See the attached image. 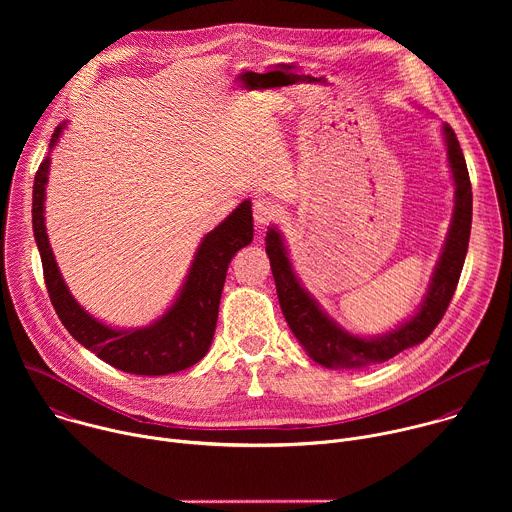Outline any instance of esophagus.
I'll return each mask as SVG.
<instances>
[{
	"instance_id": "obj_1",
	"label": "esophagus",
	"mask_w": 512,
	"mask_h": 512,
	"mask_svg": "<svg viewBox=\"0 0 512 512\" xmlns=\"http://www.w3.org/2000/svg\"><path fill=\"white\" fill-rule=\"evenodd\" d=\"M277 206L267 198H257L253 202V218L257 227H267L271 221H275Z\"/></svg>"
}]
</instances>
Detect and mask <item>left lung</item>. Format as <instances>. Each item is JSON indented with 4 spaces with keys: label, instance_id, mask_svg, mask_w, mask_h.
Returning a JSON list of instances; mask_svg holds the SVG:
<instances>
[{
    "label": "left lung",
    "instance_id": "obj_1",
    "mask_svg": "<svg viewBox=\"0 0 512 512\" xmlns=\"http://www.w3.org/2000/svg\"><path fill=\"white\" fill-rule=\"evenodd\" d=\"M448 164L454 178V216L444 243V251L437 261L427 296L419 310L395 330L360 338L340 328L302 287L294 267L289 263L283 237L275 227H269L265 237V251L271 261V271L277 287V298L287 326L298 342L306 348L312 360L326 369H364L371 364L385 362L405 348L423 342L433 328L444 318L464 267L472 229V184L466 160L454 129L442 125Z\"/></svg>",
    "mask_w": 512,
    "mask_h": 512
}]
</instances>
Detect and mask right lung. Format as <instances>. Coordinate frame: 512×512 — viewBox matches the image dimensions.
Returning a JSON list of instances; mask_svg holds the SVG:
<instances>
[{
	"label": "right lung",
	"instance_id": "1",
	"mask_svg": "<svg viewBox=\"0 0 512 512\" xmlns=\"http://www.w3.org/2000/svg\"><path fill=\"white\" fill-rule=\"evenodd\" d=\"M64 127L66 123L54 129L50 152ZM48 172L50 154L42 160L34 178L32 227L50 302L70 336L111 367L143 377L178 373L204 358L212 344L229 263L239 249L253 241L251 202L243 200L221 225L202 239L178 298L162 318L150 326L121 330L99 322L81 308L60 275L44 225Z\"/></svg>",
	"mask_w": 512,
	"mask_h": 512
}]
</instances>
